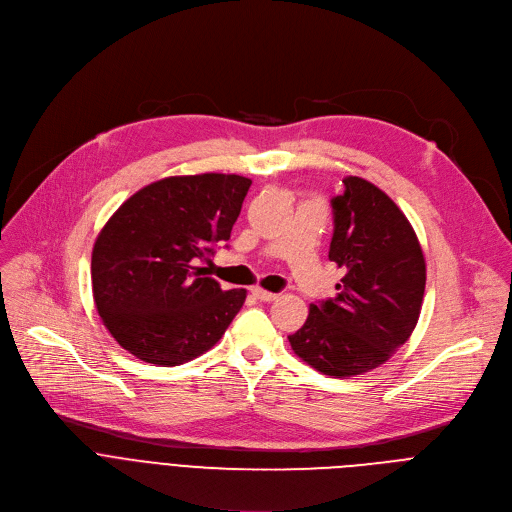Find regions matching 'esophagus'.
Wrapping results in <instances>:
<instances>
[{
    "mask_svg": "<svg viewBox=\"0 0 512 512\" xmlns=\"http://www.w3.org/2000/svg\"><path fill=\"white\" fill-rule=\"evenodd\" d=\"M252 295H254L256 299H260V301H266V303H270V301L276 299V293L264 291V289H260V287H254V289H252Z\"/></svg>",
    "mask_w": 512,
    "mask_h": 512,
    "instance_id": "34e87169",
    "label": "esophagus"
}]
</instances>
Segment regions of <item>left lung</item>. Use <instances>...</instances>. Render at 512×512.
Listing matches in <instances>:
<instances>
[{
  "label": "left lung",
  "instance_id": "8db88e82",
  "mask_svg": "<svg viewBox=\"0 0 512 512\" xmlns=\"http://www.w3.org/2000/svg\"><path fill=\"white\" fill-rule=\"evenodd\" d=\"M344 187L331 199L329 260L344 270L337 297L311 305L289 335L303 362L333 378L370 372L407 342L427 278L417 234L396 203L360 177H346Z\"/></svg>",
  "mask_w": 512,
  "mask_h": 512
}]
</instances>
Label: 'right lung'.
<instances>
[{
    "mask_svg": "<svg viewBox=\"0 0 512 512\" xmlns=\"http://www.w3.org/2000/svg\"><path fill=\"white\" fill-rule=\"evenodd\" d=\"M252 181L240 175L168 177L109 217L91 254L97 313L116 342L156 366L211 350L246 301L207 276L213 248L230 240Z\"/></svg>",
    "mask_w": 512,
    "mask_h": 512,
    "instance_id": "obj_1",
    "label": "right lung"
}]
</instances>
